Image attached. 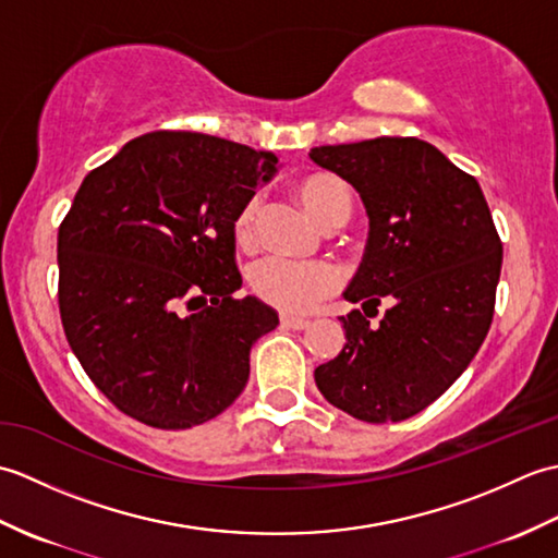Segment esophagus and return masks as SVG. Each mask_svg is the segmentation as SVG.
Returning a JSON list of instances; mask_svg holds the SVG:
<instances>
[{
  "mask_svg": "<svg viewBox=\"0 0 558 558\" xmlns=\"http://www.w3.org/2000/svg\"><path fill=\"white\" fill-rule=\"evenodd\" d=\"M280 326H282V328H292V330H304L306 326H310V322H306V318H300V316L282 314V316H280Z\"/></svg>",
  "mask_w": 558,
  "mask_h": 558,
  "instance_id": "obj_1",
  "label": "esophagus"
}]
</instances>
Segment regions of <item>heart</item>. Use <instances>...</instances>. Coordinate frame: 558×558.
I'll return each mask as SVG.
<instances>
[{"label":"heart","instance_id":"heart-1","mask_svg":"<svg viewBox=\"0 0 558 558\" xmlns=\"http://www.w3.org/2000/svg\"><path fill=\"white\" fill-rule=\"evenodd\" d=\"M294 194H298L304 210L324 230L350 220L352 192L348 182L333 172L314 170L302 174L294 182ZM258 208V196H248L232 220L234 242L244 248L256 240ZM246 278L248 288L260 302L290 314L312 312L318 302L328 300L340 288L338 270L330 264H322V260L318 264H298V260L266 256L248 268Z\"/></svg>","mask_w":558,"mask_h":558}]
</instances>
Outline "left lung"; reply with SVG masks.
<instances>
[{"instance_id":"obj_1","label":"left lung","mask_w":558,"mask_h":558,"mask_svg":"<svg viewBox=\"0 0 558 558\" xmlns=\"http://www.w3.org/2000/svg\"><path fill=\"white\" fill-rule=\"evenodd\" d=\"M310 158L357 189L369 240L340 316L348 342L316 366L324 398L354 420L429 408L489 333L504 248L477 180L414 136L318 146ZM387 304L378 325L368 316Z\"/></svg>"}]
</instances>
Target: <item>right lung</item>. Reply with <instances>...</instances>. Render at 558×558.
I'll list each match as a JSON object with an SVG mask.
<instances>
[{
  "label": "right lung",
  "instance_id": "obj_1",
  "mask_svg": "<svg viewBox=\"0 0 558 558\" xmlns=\"http://www.w3.org/2000/svg\"><path fill=\"white\" fill-rule=\"evenodd\" d=\"M276 162L228 138L153 132L78 186L57 234L59 316L83 372L129 417L189 429L240 398L278 314L234 298L232 220Z\"/></svg>",
  "mask_w": 558,
  "mask_h": 558
}]
</instances>
